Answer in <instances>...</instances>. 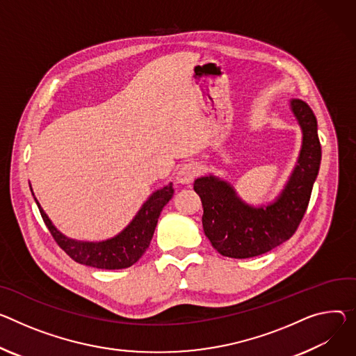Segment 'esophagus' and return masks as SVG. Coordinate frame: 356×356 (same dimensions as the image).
Returning a JSON list of instances; mask_svg holds the SVG:
<instances>
[{
  "label": "esophagus",
  "mask_w": 356,
  "mask_h": 356,
  "mask_svg": "<svg viewBox=\"0 0 356 356\" xmlns=\"http://www.w3.org/2000/svg\"><path fill=\"white\" fill-rule=\"evenodd\" d=\"M197 175H199L197 165H195V163H184V165H181L179 168L177 175H176V180H177V183L188 184V183H191L193 180H195V177Z\"/></svg>",
  "instance_id": "obj_1"
}]
</instances>
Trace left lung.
I'll return each mask as SVG.
<instances>
[{"label":"left lung","mask_w":356,"mask_h":356,"mask_svg":"<svg viewBox=\"0 0 356 356\" xmlns=\"http://www.w3.org/2000/svg\"><path fill=\"white\" fill-rule=\"evenodd\" d=\"M289 106L302 129V149L298 165L273 204L251 207L229 183L213 176L195 180L204 210V233L221 255L250 258L271 251L293 237L307 211L321 165L316 118L301 99H293Z\"/></svg>","instance_id":"left-lung-1"}]
</instances>
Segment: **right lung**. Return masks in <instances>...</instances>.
<instances>
[{"instance_id": "right-lung-1", "label": "right lung", "mask_w": 356, "mask_h": 356, "mask_svg": "<svg viewBox=\"0 0 356 356\" xmlns=\"http://www.w3.org/2000/svg\"><path fill=\"white\" fill-rule=\"evenodd\" d=\"M172 197L173 184L170 183L153 193L132 222L119 236L101 243L76 241L60 234L54 227L37 199L35 202L51 236L74 261L93 268L120 270L134 266L145 254L153 237L160 211Z\"/></svg>"}]
</instances>
